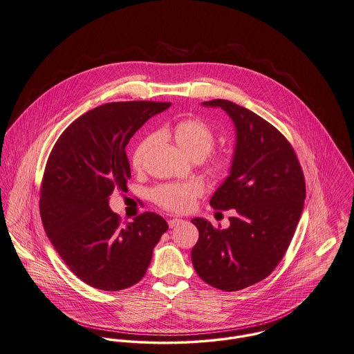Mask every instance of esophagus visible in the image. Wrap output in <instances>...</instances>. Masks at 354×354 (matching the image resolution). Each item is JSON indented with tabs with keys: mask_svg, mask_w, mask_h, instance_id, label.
Returning <instances> with one entry per match:
<instances>
[{
	"mask_svg": "<svg viewBox=\"0 0 354 354\" xmlns=\"http://www.w3.org/2000/svg\"><path fill=\"white\" fill-rule=\"evenodd\" d=\"M184 221L183 219H177V218H174V219H170V221H167V225L170 228H176V227H178V225H181Z\"/></svg>",
	"mask_w": 354,
	"mask_h": 354,
	"instance_id": "obj_1",
	"label": "esophagus"
}]
</instances>
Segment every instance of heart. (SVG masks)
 <instances>
[{
    "label": "heart",
    "instance_id": "obj_1",
    "mask_svg": "<svg viewBox=\"0 0 354 354\" xmlns=\"http://www.w3.org/2000/svg\"><path fill=\"white\" fill-rule=\"evenodd\" d=\"M165 135L171 136L177 147L189 158L201 160L214 147L216 142V133L214 129L200 119H185L174 124L171 129H166ZM156 135L145 138L133 150L132 166L139 170L142 167L143 158L149 149L154 145ZM231 166V154L228 151L214 156L208 162L209 174L219 177L228 171ZM204 192V187L200 181H187L177 184H165L156 188L151 197L157 205L171 212H187Z\"/></svg>",
    "mask_w": 354,
    "mask_h": 354
}]
</instances>
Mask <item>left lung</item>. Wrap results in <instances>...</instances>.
<instances>
[{"instance_id":"left-lung-1","label":"left lung","mask_w":354,"mask_h":354,"mask_svg":"<svg viewBox=\"0 0 354 354\" xmlns=\"http://www.w3.org/2000/svg\"><path fill=\"white\" fill-rule=\"evenodd\" d=\"M222 108L234 122L236 143L230 174L211 197V207L235 209L225 230L201 218L193 246L196 273L218 290L234 292L266 279L283 259L306 198L304 174L286 136L265 119L228 100Z\"/></svg>"}]
</instances>
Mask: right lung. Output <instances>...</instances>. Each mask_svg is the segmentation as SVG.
Here are the masks:
<instances>
[{
	"mask_svg": "<svg viewBox=\"0 0 354 354\" xmlns=\"http://www.w3.org/2000/svg\"><path fill=\"white\" fill-rule=\"evenodd\" d=\"M170 105H100L74 120L51 150L40 188L43 227L70 270L93 288L120 290L140 281L167 230L154 212H143L123 227L109 208V196L127 189L126 146L132 135Z\"/></svg>",
	"mask_w": 354,
	"mask_h": 354,
	"instance_id": "obj_1",
	"label": "right lung"
}]
</instances>
